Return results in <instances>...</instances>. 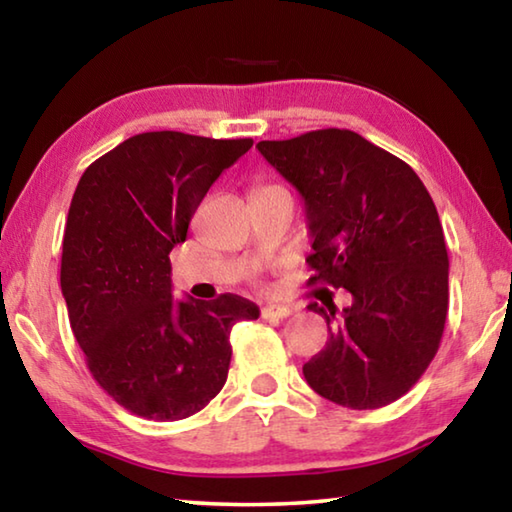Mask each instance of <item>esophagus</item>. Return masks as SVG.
<instances>
[{
	"instance_id": "34e87169",
	"label": "esophagus",
	"mask_w": 512,
	"mask_h": 512,
	"mask_svg": "<svg viewBox=\"0 0 512 512\" xmlns=\"http://www.w3.org/2000/svg\"><path fill=\"white\" fill-rule=\"evenodd\" d=\"M293 314V309L287 305H266L262 307V318L268 320H282V318H289Z\"/></svg>"
}]
</instances>
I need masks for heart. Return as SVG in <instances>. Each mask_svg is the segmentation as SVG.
<instances>
[{
  "label": "heart",
  "instance_id": "obj_1",
  "mask_svg": "<svg viewBox=\"0 0 512 512\" xmlns=\"http://www.w3.org/2000/svg\"><path fill=\"white\" fill-rule=\"evenodd\" d=\"M268 189H284V187H282V185H262V187L257 189V192H268ZM257 192H255V194H257Z\"/></svg>",
  "mask_w": 512,
  "mask_h": 512
}]
</instances>
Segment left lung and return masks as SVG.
I'll list each match as a JSON object with an SVG mask.
<instances>
[{
    "mask_svg": "<svg viewBox=\"0 0 512 512\" xmlns=\"http://www.w3.org/2000/svg\"><path fill=\"white\" fill-rule=\"evenodd\" d=\"M257 149L305 198L309 284L352 296L341 314L334 302L309 305L329 334L302 366L307 384L357 411L400 400L436 357L449 307L445 235L427 187L404 160L345 128Z\"/></svg>",
    "mask_w": 512,
    "mask_h": 512,
    "instance_id": "8db88e82",
    "label": "left lung"
}]
</instances>
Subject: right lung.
I'll return each instance as SVG.
<instances>
[{
  "label": "right lung",
  "instance_id": "add662e5",
  "mask_svg": "<svg viewBox=\"0 0 512 512\" xmlns=\"http://www.w3.org/2000/svg\"><path fill=\"white\" fill-rule=\"evenodd\" d=\"M250 146L140 133L76 185L60 259L69 325L97 384L140 418L173 422L210 404L228 379L232 325L259 316L235 293L176 302L169 262L207 189Z\"/></svg>",
  "mask_w": 512,
  "mask_h": 512
}]
</instances>
